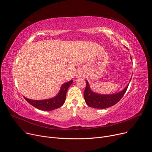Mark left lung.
Here are the masks:
<instances>
[{
	"mask_svg": "<svg viewBox=\"0 0 152 152\" xmlns=\"http://www.w3.org/2000/svg\"><path fill=\"white\" fill-rule=\"evenodd\" d=\"M86 88L83 93L85 103L90 107L97 108V109H105L119 102L124 95L129 84V83L126 88L119 93L111 94V95H101L92 91L90 88L88 82L86 80Z\"/></svg>",
	"mask_w": 152,
	"mask_h": 152,
	"instance_id": "obj_1",
	"label": "left lung"
}]
</instances>
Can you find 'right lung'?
Wrapping results in <instances>:
<instances>
[{"instance_id":"1","label":"right lung","mask_w":152,"mask_h":152,"mask_svg":"<svg viewBox=\"0 0 152 152\" xmlns=\"http://www.w3.org/2000/svg\"><path fill=\"white\" fill-rule=\"evenodd\" d=\"M72 82L73 80H70L64 83L61 86L59 93L54 98L42 100H33L26 98L25 96L24 98L28 103L39 110L52 111L61 107L64 104L66 98L67 91Z\"/></svg>"}]
</instances>
